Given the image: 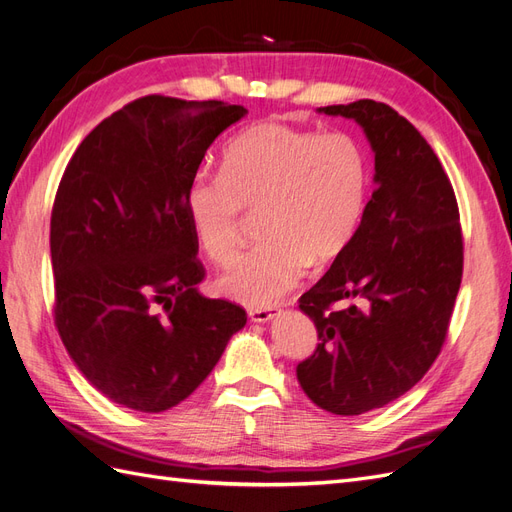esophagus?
Returning <instances> with one entry per match:
<instances>
[{"label": "esophagus", "instance_id": "obj_1", "mask_svg": "<svg viewBox=\"0 0 512 512\" xmlns=\"http://www.w3.org/2000/svg\"><path fill=\"white\" fill-rule=\"evenodd\" d=\"M247 316L252 318V322H269L271 318L277 316V309L275 307H252L250 312H247Z\"/></svg>", "mask_w": 512, "mask_h": 512}]
</instances>
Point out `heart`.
I'll return each mask as SVG.
<instances>
[{
    "label": "heart",
    "mask_w": 512,
    "mask_h": 512,
    "mask_svg": "<svg viewBox=\"0 0 512 512\" xmlns=\"http://www.w3.org/2000/svg\"><path fill=\"white\" fill-rule=\"evenodd\" d=\"M367 162L348 134L318 136L284 121H260L232 136L220 175L196 173L183 211L200 250L224 262L239 243L243 209H260L262 241L218 277L224 297L269 305L301 282L307 265L327 267L363 218Z\"/></svg>",
    "instance_id": "1"
}]
</instances>
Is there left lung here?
<instances>
[{
	"instance_id": "8db88e82",
	"label": "left lung",
	"mask_w": 512,
	"mask_h": 512,
	"mask_svg": "<svg viewBox=\"0 0 512 512\" xmlns=\"http://www.w3.org/2000/svg\"><path fill=\"white\" fill-rule=\"evenodd\" d=\"M318 113L363 128L376 190L346 250L299 299L320 344L297 378L316 406L354 416L408 393L438 359L461 284L463 237L453 185L406 117L374 100Z\"/></svg>"
}]
</instances>
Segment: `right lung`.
<instances>
[{"label":"right lung","instance_id":"obj_1","mask_svg":"<svg viewBox=\"0 0 512 512\" xmlns=\"http://www.w3.org/2000/svg\"><path fill=\"white\" fill-rule=\"evenodd\" d=\"M245 108L145 96L74 151L51 213L55 324L87 382L119 406L190 397L245 327V309L198 292L205 269L185 188Z\"/></svg>","mask_w":512,"mask_h":512}]
</instances>
